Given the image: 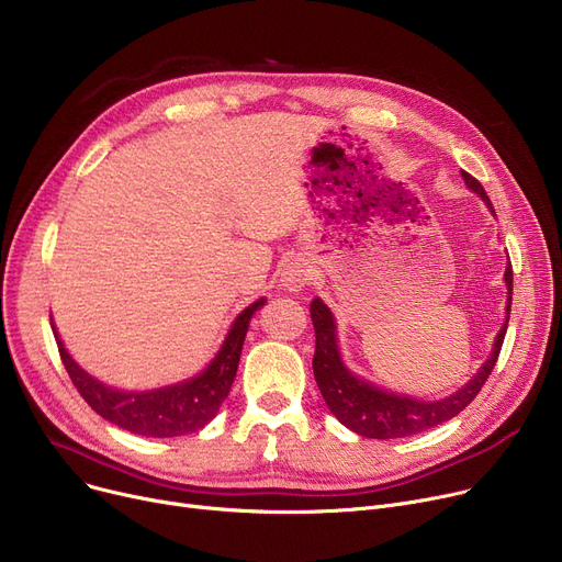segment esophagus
<instances>
[{
	"label": "esophagus",
	"instance_id": "obj_1",
	"mask_svg": "<svg viewBox=\"0 0 562 562\" xmlns=\"http://www.w3.org/2000/svg\"><path fill=\"white\" fill-rule=\"evenodd\" d=\"M307 280H310V273H307L305 266L299 263V261H291V263L286 266V269H284V273H282V284H284L286 289H291V291L301 289Z\"/></svg>",
	"mask_w": 562,
	"mask_h": 562
}]
</instances>
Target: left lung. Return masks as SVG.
<instances>
[{
  "label": "left lung",
  "instance_id": "8db88e82",
  "mask_svg": "<svg viewBox=\"0 0 562 562\" xmlns=\"http://www.w3.org/2000/svg\"><path fill=\"white\" fill-rule=\"evenodd\" d=\"M462 177L467 187L474 193H479L492 206L483 184L476 180V177H471L464 170H462ZM506 284L510 293L508 296V318H510V305H513V266L510 263L506 269ZM310 314H312L314 335H316V348H314V360H312L316 385L323 398H326L333 415L346 428L371 439H396V437L417 435L422 430L435 428L460 415V412L479 396V392L487 382L498 360V352H501V346H504L506 328H508V321H506L504 328H501L496 335L490 360L481 367V371L474 378L469 380V385H464L460 392L441 401H417L407 396H396L392 392H382L369 385V382L352 375L341 364L339 350H337L335 318L330 310L318 299H314L310 305Z\"/></svg>",
  "mask_w": 562,
  "mask_h": 562
}]
</instances>
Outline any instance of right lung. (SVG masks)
Listing matches in <instances>:
<instances>
[{"label":"right lung","instance_id":"right-lung-1","mask_svg":"<svg viewBox=\"0 0 562 562\" xmlns=\"http://www.w3.org/2000/svg\"><path fill=\"white\" fill-rule=\"evenodd\" d=\"M263 305V299L255 301L236 316L232 330L227 333L218 356L200 375L180 382L175 387H164L155 392H117L100 380L81 371L75 360L68 356L61 339L54 330V339L58 346V356L72 380V385L81 394V398L91 405L100 417L121 426L130 432L145 437H177L195 432L210 424L223 401L229 394V387L239 367L244 339L248 333L250 316Z\"/></svg>","mask_w":562,"mask_h":562}]
</instances>
